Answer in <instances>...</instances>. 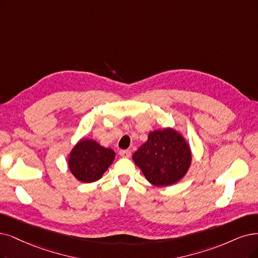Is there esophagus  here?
<instances>
[{
	"instance_id": "esophagus-1",
	"label": "esophagus",
	"mask_w": 258,
	"mask_h": 258,
	"mask_svg": "<svg viewBox=\"0 0 258 258\" xmlns=\"http://www.w3.org/2000/svg\"><path fill=\"white\" fill-rule=\"evenodd\" d=\"M119 154H120V156L121 157H125V158H128L130 156H131V151L130 150H121L120 152H119Z\"/></svg>"
}]
</instances>
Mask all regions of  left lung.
Returning a JSON list of instances; mask_svg holds the SVG:
<instances>
[{
	"mask_svg": "<svg viewBox=\"0 0 258 258\" xmlns=\"http://www.w3.org/2000/svg\"><path fill=\"white\" fill-rule=\"evenodd\" d=\"M135 164L155 186L173 185L182 178L191 163L185 139L172 128L154 131L133 155Z\"/></svg>",
	"mask_w": 258,
	"mask_h": 258,
	"instance_id": "left-lung-1",
	"label": "left lung"
}]
</instances>
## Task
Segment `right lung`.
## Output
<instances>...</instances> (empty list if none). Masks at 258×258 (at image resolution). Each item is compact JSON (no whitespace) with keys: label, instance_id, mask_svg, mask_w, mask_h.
Masks as SVG:
<instances>
[{"label":"right lung","instance_id":"right-lung-1","mask_svg":"<svg viewBox=\"0 0 258 258\" xmlns=\"http://www.w3.org/2000/svg\"><path fill=\"white\" fill-rule=\"evenodd\" d=\"M114 152L98 142L83 139L72 150L69 168L72 174L83 183H92L102 177L114 159Z\"/></svg>","mask_w":258,"mask_h":258}]
</instances>
